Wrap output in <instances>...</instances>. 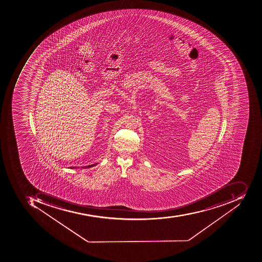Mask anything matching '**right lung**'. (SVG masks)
Wrapping results in <instances>:
<instances>
[{
  "label": "right lung",
  "mask_w": 262,
  "mask_h": 262,
  "mask_svg": "<svg viewBox=\"0 0 262 262\" xmlns=\"http://www.w3.org/2000/svg\"><path fill=\"white\" fill-rule=\"evenodd\" d=\"M96 165H97V163H95V164H92V165H89V166H82L81 168H83V169H85V168H90V167H92V166H96ZM70 168H71V169H74V167H70ZM77 168H79V167H75V169H77Z\"/></svg>",
  "instance_id": "obj_1"
}]
</instances>
